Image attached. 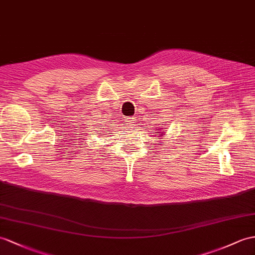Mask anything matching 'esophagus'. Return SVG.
I'll return each instance as SVG.
<instances>
[{
    "label": "esophagus",
    "instance_id": "34e87169",
    "mask_svg": "<svg viewBox=\"0 0 255 255\" xmlns=\"http://www.w3.org/2000/svg\"><path fill=\"white\" fill-rule=\"evenodd\" d=\"M135 118L134 117H128V118H127V121L126 122H128V124H132V123H134L135 122Z\"/></svg>",
    "mask_w": 255,
    "mask_h": 255
}]
</instances>
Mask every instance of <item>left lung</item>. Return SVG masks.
Returning a JSON list of instances; mask_svg holds the SVG:
<instances>
[{
  "label": "left lung",
  "instance_id": "left-lung-1",
  "mask_svg": "<svg viewBox=\"0 0 255 255\" xmlns=\"http://www.w3.org/2000/svg\"><path fill=\"white\" fill-rule=\"evenodd\" d=\"M157 133H158V132H157Z\"/></svg>",
  "mask_w": 255,
  "mask_h": 255
}]
</instances>
